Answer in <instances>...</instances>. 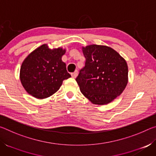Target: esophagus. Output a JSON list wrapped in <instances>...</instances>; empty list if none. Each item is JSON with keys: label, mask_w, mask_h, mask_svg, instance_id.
<instances>
[{"label": "esophagus", "mask_w": 156, "mask_h": 156, "mask_svg": "<svg viewBox=\"0 0 156 156\" xmlns=\"http://www.w3.org/2000/svg\"><path fill=\"white\" fill-rule=\"evenodd\" d=\"M78 76V71H75L74 72L72 73V77L73 78H76Z\"/></svg>", "instance_id": "1"}]
</instances>
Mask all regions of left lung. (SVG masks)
Listing matches in <instances>:
<instances>
[{
    "label": "left lung",
    "mask_w": 156,
    "mask_h": 156,
    "mask_svg": "<svg viewBox=\"0 0 156 156\" xmlns=\"http://www.w3.org/2000/svg\"><path fill=\"white\" fill-rule=\"evenodd\" d=\"M85 65L76 80L81 93L93 104L109 103L122 93L128 83L126 60L109 47H83Z\"/></svg>",
    "instance_id": "left-lung-1"
}]
</instances>
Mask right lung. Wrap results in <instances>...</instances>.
Instances as JSON below:
<instances>
[{
	"mask_svg": "<svg viewBox=\"0 0 156 156\" xmlns=\"http://www.w3.org/2000/svg\"><path fill=\"white\" fill-rule=\"evenodd\" d=\"M65 49H49L47 44L38 47L23 62L20 79L29 94L43 99L56 93L62 81L71 77L62 61Z\"/></svg>",
	"mask_w": 156,
	"mask_h": 156,
	"instance_id": "right-lung-1",
	"label": "right lung"
}]
</instances>
